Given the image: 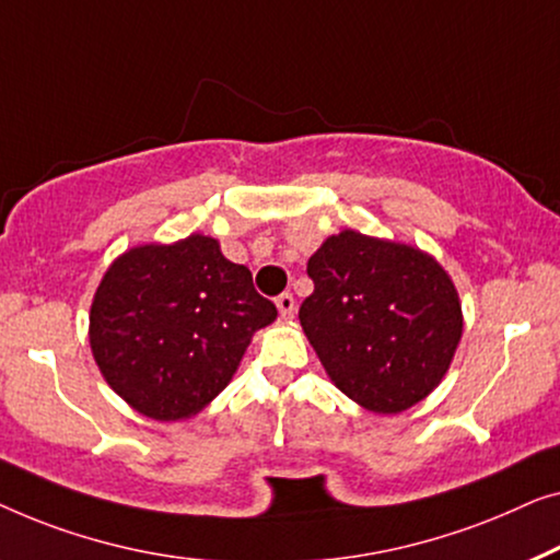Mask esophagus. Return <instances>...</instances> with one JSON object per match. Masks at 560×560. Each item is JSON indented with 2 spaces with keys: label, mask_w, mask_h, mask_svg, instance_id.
I'll return each mask as SVG.
<instances>
[{
  "label": "esophagus",
  "mask_w": 560,
  "mask_h": 560,
  "mask_svg": "<svg viewBox=\"0 0 560 560\" xmlns=\"http://www.w3.org/2000/svg\"><path fill=\"white\" fill-rule=\"evenodd\" d=\"M277 306H279V314H281L283 319L294 317L296 304H294V296H291L289 291H283V294H279V296H277Z\"/></svg>",
  "instance_id": "1"
}]
</instances>
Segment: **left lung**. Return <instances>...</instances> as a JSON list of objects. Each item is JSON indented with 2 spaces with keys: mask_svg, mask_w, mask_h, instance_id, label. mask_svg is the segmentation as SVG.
I'll return each mask as SVG.
<instances>
[{
  "mask_svg": "<svg viewBox=\"0 0 560 560\" xmlns=\"http://www.w3.org/2000/svg\"><path fill=\"white\" fill-rule=\"evenodd\" d=\"M299 306L337 388L375 413H400L441 383L462 337L452 279L419 248L342 231L322 243Z\"/></svg>",
  "mask_w": 560,
  "mask_h": 560,
  "instance_id": "8db88e82",
  "label": "left lung"
}]
</instances>
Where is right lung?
Masks as SVG:
<instances>
[{
	"label": "right lung",
	"mask_w": 560,
	"mask_h": 560,
	"mask_svg": "<svg viewBox=\"0 0 560 560\" xmlns=\"http://www.w3.org/2000/svg\"><path fill=\"white\" fill-rule=\"evenodd\" d=\"M273 319L246 266L190 235L116 258L91 304V350L126 404L179 421L231 383L250 335Z\"/></svg>",
	"instance_id": "add662e5"
}]
</instances>
